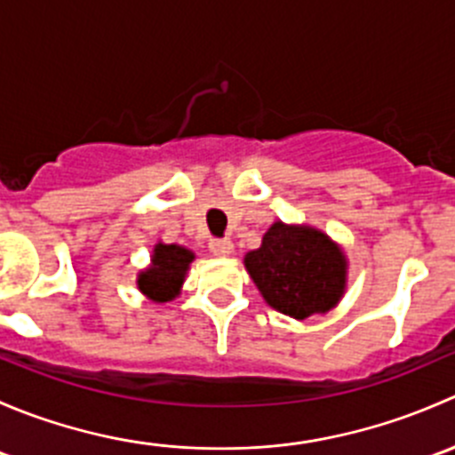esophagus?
Returning <instances> with one entry per match:
<instances>
[{"label":"esophagus","instance_id":"obj_1","mask_svg":"<svg viewBox=\"0 0 455 455\" xmlns=\"http://www.w3.org/2000/svg\"><path fill=\"white\" fill-rule=\"evenodd\" d=\"M209 251L215 257H228L233 253V242L231 240H220V237H213L209 240Z\"/></svg>","mask_w":455,"mask_h":455}]
</instances>
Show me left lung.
<instances>
[{
	"label": "left lung",
	"mask_w": 455,
	"mask_h": 455,
	"mask_svg": "<svg viewBox=\"0 0 455 455\" xmlns=\"http://www.w3.org/2000/svg\"><path fill=\"white\" fill-rule=\"evenodd\" d=\"M244 266L266 304L292 319L328 313L346 292V255L313 227L275 222Z\"/></svg>",
	"instance_id": "1"
}]
</instances>
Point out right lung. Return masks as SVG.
I'll use <instances>...</instances> for the list:
<instances>
[{
  "label": "right lung",
  "instance_id": "1",
  "mask_svg": "<svg viewBox=\"0 0 455 455\" xmlns=\"http://www.w3.org/2000/svg\"><path fill=\"white\" fill-rule=\"evenodd\" d=\"M194 257L196 255L185 246L158 242L154 246V253H151V264L145 270H140L139 279H136L139 291L158 304L176 299L180 295L182 282H185Z\"/></svg>",
  "mask_w": 455,
  "mask_h": 455
}]
</instances>
